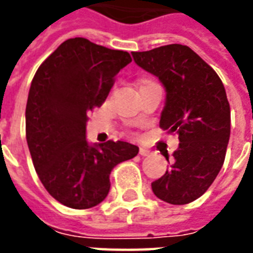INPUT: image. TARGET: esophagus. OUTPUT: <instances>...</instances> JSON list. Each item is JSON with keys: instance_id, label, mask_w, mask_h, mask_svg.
Wrapping results in <instances>:
<instances>
[{"instance_id": "esophagus-1", "label": "esophagus", "mask_w": 253, "mask_h": 253, "mask_svg": "<svg viewBox=\"0 0 253 253\" xmlns=\"http://www.w3.org/2000/svg\"><path fill=\"white\" fill-rule=\"evenodd\" d=\"M139 154H141V156H149V154H150V150L141 146V148H139Z\"/></svg>"}]
</instances>
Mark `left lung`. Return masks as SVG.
<instances>
[{
	"mask_svg": "<svg viewBox=\"0 0 253 253\" xmlns=\"http://www.w3.org/2000/svg\"><path fill=\"white\" fill-rule=\"evenodd\" d=\"M134 62L160 80L165 104L160 126L179 134L169 169L152 183L154 195L170 205L195 201L222 168L229 137L230 107L222 81L190 47L168 44L131 52Z\"/></svg>",
	"mask_w": 253,
	"mask_h": 253,
	"instance_id": "1",
	"label": "left lung"
}]
</instances>
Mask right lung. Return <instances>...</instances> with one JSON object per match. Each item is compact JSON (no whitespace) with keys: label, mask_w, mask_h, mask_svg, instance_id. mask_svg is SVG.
Segmentation results:
<instances>
[{"label":"right lung","mask_w":253,"mask_h":253,"mask_svg":"<svg viewBox=\"0 0 253 253\" xmlns=\"http://www.w3.org/2000/svg\"><path fill=\"white\" fill-rule=\"evenodd\" d=\"M127 51L84 38L67 39L42 63L31 83L25 134L42 184L59 203L89 209L110 192L112 168L138 154L126 141H86L88 112L104 103Z\"/></svg>","instance_id":"obj_1"}]
</instances>
